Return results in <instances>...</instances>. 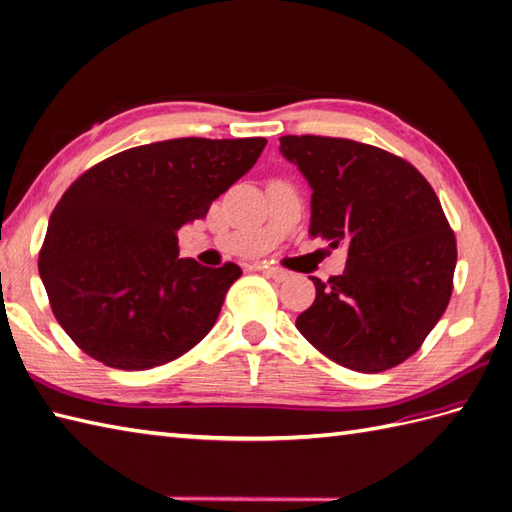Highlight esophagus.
<instances>
[{
	"label": "esophagus",
	"mask_w": 512,
	"mask_h": 512,
	"mask_svg": "<svg viewBox=\"0 0 512 512\" xmlns=\"http://www.w3.org/2000/svg\"><path fill=\"white\" fill-rule=\"evenodd\" d=\"M265 276L271 278V280H276V282H286L291 278V273L280 269V267H265Z\"/></svg>",
	"instance_id": "obj_1"
}]
</instances>
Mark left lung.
<instances>
[{"label": "left lung", "instance_id": "1", "mask_svg": "<svg viewBox=\"0 0 512 512\" xmlns=\"http://www.w3.org/2000/svg\"><path fill=\"white\" fill-rule=\"evenodd\" d=\"M280 154L313 189L310 234L347 247L341 276L313 278L295 326L347 369L404 363L445 313L456 239L428 180L380 147L330 136H280Z\"/></svg>", "mask_w": 512, "mask_h": 512}]
</instances>
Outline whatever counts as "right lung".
I'll return each mask as SVG.
<instances>
[{"mask_svg": "<svg viewBox=\"0 0 512 512\" xmlns=\"http://www.w3.org/2000/svg\"><path fill=\"white\" fill-rule=\"evenodd\" d=\"M267 139H171L99 162L60 197L39 273L82 352L141 371L186 354L215 326L241 267L180 258L178 230L254 167Z\"/></svg>", "mask_w": 512, "mask_h": 512, "instance_id": "right-lung-1", "label": "right lung"}]
</instances>
